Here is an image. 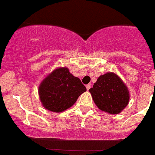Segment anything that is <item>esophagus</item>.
<instances>
[{
	"instance_id": "34e87169",
	"label": "esophagus",
	"mask_w": 155,
	"mask_h": 155,
	"mask_svg": "<svg viewBox=\"0 0 155 155\" xmlns=\"http://www.w3.org/2000/svg\"><path fill=\"white\" fill-rule=\"evenodd\" d=\"M91 84H87V85L86 86V87H87V91H89V89H90V88H91Z\"/></svg>"
}]
</instances>
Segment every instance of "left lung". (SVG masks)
<instances>
[{
	"label": "left lung",
	"instance_id": "1",
	"mask_svg": "<svg viewBox=\"0 0 155 155\" xmlns=\"http://www.w3.org/2000/svg\"><path fill=\"white\" fill-rule=\"evenodd\" d=\"M89 91L97 107L108 114L121 113L129 102L127 86L114 72L109 71L100 75Z\"/></svg>",
	"mask_w": 155,
	"mask_h": 155
}]
</instances>
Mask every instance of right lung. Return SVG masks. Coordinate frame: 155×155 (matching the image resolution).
<instances>
[{"label": "right lung", "mask_w": 155, "mask_h": 155, "mask_svg": "<svg viewBox=\"0 0 155 155\" xmlns=\"http://www.w3.org/2000/svg\"><path fill=\"white\" fill-rule=\"evenodd\" d=\"M87 91L81 80L66 67H59L40 83L38 95L45 110L61 113L73 106L79 96Z\"/></svg>", "instance_id": "add662e5"}]
</instances>
